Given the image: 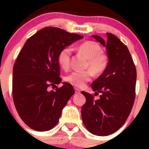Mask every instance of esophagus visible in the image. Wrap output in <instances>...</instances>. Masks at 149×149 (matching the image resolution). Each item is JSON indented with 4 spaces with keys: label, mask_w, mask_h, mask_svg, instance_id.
Here are the masks:
<instances>
[{
    "label": "esophagus",
    "mask_w": 149,
    "mask_h": 149,
    "mask_svg": "<svg viewBox=\"0 0 149 149\" xmlns=\"http://www.w3.org/2000/svg\"><path fill=\"white\" fill-rule=\"evenodd\" d=\"M74 89H75V93H76V94H80L81 91L79 89V88H74Z\"/></svg>",
    "instance_id": "obj_1"
}]
</instances>
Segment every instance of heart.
I'll use <instances>...</instances> for the list:
<instances>
[{"label":"heart","mask_w":149,"mask_h":149,"mask_svg":"<svg viewBox=\"0 0 149 149\" xmlns=\"http://www.w3.org/2000/svg\"><path fill=\"white\" fill-rule=\"evenodd\" d=\"M77 49L83 53L88 61L86 68L90 70L84 71H73L65 76L67 83L78 88H82L87 82L90 81L93 75L102 74L107 66V58L106 55L102 53V48L97 42L93 41H86L77 47ZM71 50L69 47H65L59 52L58 61L63 69L68 68L70 65Z\"/></svg>","instance_id":"b5f03b06"}]
</instances>
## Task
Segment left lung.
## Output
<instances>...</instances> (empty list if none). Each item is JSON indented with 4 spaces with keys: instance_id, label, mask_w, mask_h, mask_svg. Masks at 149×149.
I'll return each mask as SVG.
<instances>
[{
    "instance_id": "left-lung-1",
    "label": "left lung",
    "mask_w": 149,
    "mask_h": 149,
    "mask_svg": "<svg viewBox=\"0 0 149 149\" xmlns=\"http://www.w3.org/2000/svg\"><path fill=\"white\" fill-rule=\"evenodd\" d=\"M106 41L101 37H92L107 48V66L102 74L91 84L100 99L81 91L86 97L81 117L86 128L96 136H104L115 133L128 118L136 97L137 73L128 49L114 34L107 33Z\"/></svg>"
}]
</instances>
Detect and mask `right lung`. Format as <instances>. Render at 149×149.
I'll use <instances>...</instances> for the list:
<instances>
[{
  "instance_id": "right-lung-1",
  "label": "right lung",
  "mask_w": 149,
  "mask_h": 149,
  "mask_svg": "<svg viewBox=\"0 0 149 149\" xmlns=\"http://www.w3.org/2000/svg\"><path fill=\"white\" fill-rule=\"evenodd\" d=\"M84 37L58 27H45L26 40L13 68L12 94L18 114L29 127L47 131L59 121L62 109L75 93L64 82L55 91L48 87L61 82L59 52Z\"/></svg>"
}]
</instances>
